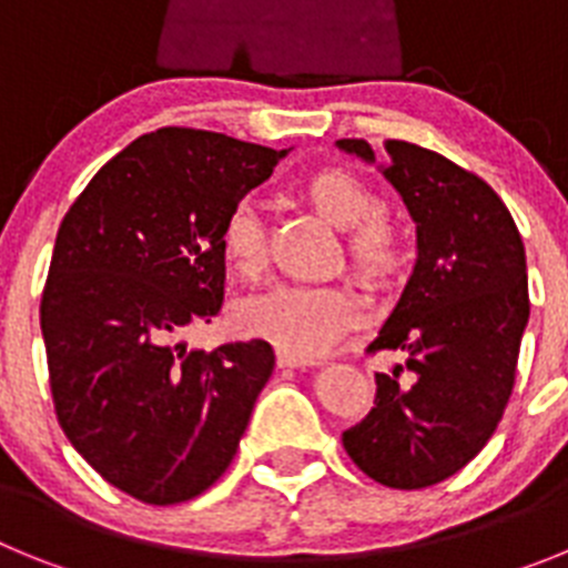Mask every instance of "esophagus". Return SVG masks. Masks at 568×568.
Masks as SVG:
<instances>
[{
	"instance_id": "34e87169",
	"label": "esophagus",
	"mask_w": 568,
	"mask_h": 568,
	"mask_svg": "<svg viewBox=\"0 0 568 568\" xmlns=\"http://www.w3.org/2000/svg\"><path fill=\"white\" fill-rule=\"evenodd\" d=\"M278 366H284V369H295V366H310V361L298 358V355L284 353V349H278Z\"/></svg>"
}]
</instances>
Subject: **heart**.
<instances>
[{"label": "heart", "mask_w": 568, "mask_h": 568, "mask_svg": "<svg viewBox=\"0 0 568 568\" xmlns=\"http://www.w3.org/2000/svg\"><path fill=\"white\" fill-rule=\"evenodd\" d=\"M304 195L335 227L346 230L349 267L369 284L395 281L413 258L406 230L384 213L369 184L344 168H324L304 182ZM222 253L230 267L253 278L267 264V233L253 202H235L222 222ZM241 333L270 341L298 358H318L358 327L361 307L344 287L275 284L247 295L235 310Z\"/></svg>", "instance_id": "1"}]
</instances>
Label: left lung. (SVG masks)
Instances as JSON below:
<instances>
[{
	"label": "left lung",
	"mask_w": 568,
	"mask_h": 568,
	"mask_svg": "<svg viewBox=\"0 0 568 568\" xmlns=\"http://www.w3.org/2000/svg\"><path fill=\"white\" fill-rule=\"evenodd\" d=\"M341 150L375 162L364 139ZM384 175L418 224V264L366 353H406L409 381L375 375V406L346 455L389 489H426L464 469L498 429L529 321L526 250L489 184L435 150L386 142Z\"/></svg>",
	"instance_id": "obj_1"
}]
</instances>
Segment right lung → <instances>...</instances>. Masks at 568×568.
Masks as SVG:
<instances>
[{
	"label": "right lung",
	"mask_w": 568,
	"mask_h": 568,
	"mask_svg": "<svg viewBox=\"0 0 568 568\" xmlns=\"http://www.w3.org/2000/svg\"><path fill=\"white\" fill-rule=\"evenodd\" d=\"M287 150L162 128L113 155L64 213L42 290L53 409L108 484L153 506L207 491L233 464L275 353L182 335L224 301L222 222Z\"/></svg>",
	"instance_id": "right-lung-1"
}]
</instances>
